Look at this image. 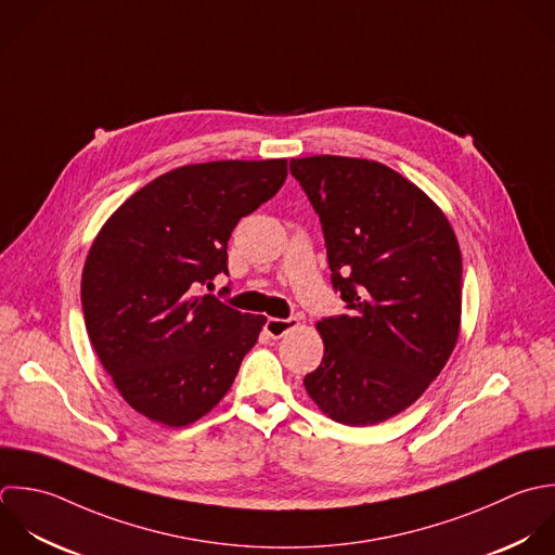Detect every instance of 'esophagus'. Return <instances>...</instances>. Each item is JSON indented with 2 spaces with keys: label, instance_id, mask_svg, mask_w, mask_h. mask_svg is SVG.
Segmentation results:
<instances>
[{
  "label": "esophagus",
  "instance_id": "esophagus-1",
  "mask_svg": "<svg viewBox=\"0 0 555 555\" xmlns=\"http://www.w3.org/2000/svg\"><path fill=\"white\" fill-rule=\"evenodd\" d=\"M298 324H300L298 318H287V320L268 318V322H266V333H268L272 339H279V337H283L287 331L296 328Z\"/></svg>",
  "mask_w": 555,
  "mask_h": 555
}]
</instances>
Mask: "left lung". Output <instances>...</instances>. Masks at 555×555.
Masks as SVG:
<instances>
[{
    "mask_svg": "<svg viewBox=\"0 0 555 555\" xmlns=\"http://www.w3.org/2000/svg\"><path fill=\"white\" fill-rule=\"evenodd\" d=\"M289 170L320 216L346 302L344 315L315 324L324 359L305 389L339 424H380L430 387L459 341V240L446 214L380 162L313 155Z\"/></svg>",
    "mask_w": 555,
    "mask_h": 555,
    "instance_id": "1",
    "label": "left lung"
}]
</instances>
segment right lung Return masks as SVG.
Instances as JSON below:
<instances>
[{
  "instance_id": "obj_1",
  "label": "right lung",
  "mask_w": 555,
  "mask_h": 555,
  "mask_svg": "<svg viewBox=\"0 0 555 555\" xmlns=\"http://www.w3.org/2000/svg\"><path fill=\"white\" fill-rule=\"evenodd\" d=\"M285 177L287 159L181 166L131 194L94 237L86 331L122 400L151 422L183 428L207 415L257 344L263 315L198 289L227 274L231 231Z\"/></svg>"
}]
</instances>
